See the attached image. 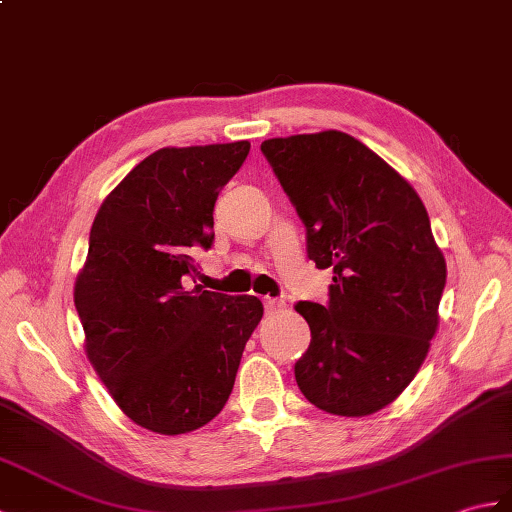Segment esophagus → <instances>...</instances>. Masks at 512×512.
Wrapping results in <instances>:
<instances>
[{
	"instance_id": "obj_1",
	"label": "esophagus",
	"mask_w": 512,
	"mask_h": 512,
	"mask_svg": "<svg viewBox=\"0 0 512 512\" xmlns=\"http://www.w3.org/2000/svg\"><path fill=\"white\" fill-rule=\"evenodd\" d=\"M285 303L281 301V299H272V296H264V307H266V312H277V310H281Z\"/></svg>"
}]
</instances>
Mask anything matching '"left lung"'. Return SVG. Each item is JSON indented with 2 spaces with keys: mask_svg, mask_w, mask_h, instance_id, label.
<instances>
[{
  "mask_svg": "<svg viewBox=\"0 0 512 512\" xmlns=\"http://www.w3.org/2000/svg\"><path fill=\"white\" fill-rule=\"evenodd\" d=\"M261 152L307 231V257L334 268L325 305L301 301L312 342L294 364L307 401L366 417L395 401L438 327L447 266L412 185L362 141L325 130Z\"/></svg>",
  "mask_w": 512,
  "mask_h": 512,
  "instance_id": "obj_1",
  "label": "left lung"
}]
</instances>
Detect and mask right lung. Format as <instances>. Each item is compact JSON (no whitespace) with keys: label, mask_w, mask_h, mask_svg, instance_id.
<instances>
[{"label":"right lung","mask_w":512,"mask_h":512,"mask_svg":"<svg viewBox=\"0 0 512 512\" xmlns=\"http://www.w3.org/2000/svg\"><path fill=\"white\" fill-rule=\"evenodd\" d=\"M251 144L161 148L106 196L74 288L89 360L130 421L176 436L227 403L257 296L187 285L213 244V207ZM196 283V281H194Z\"/></svg>","instance_id":"1"}]
</instances>
